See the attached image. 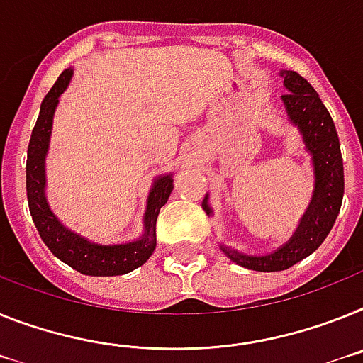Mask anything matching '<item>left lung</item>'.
<instances>
[{"instance_id":"obj_1","label":"left lung","mask_w":363,"mask_h":363,"mask_svg":"<svg viewBox=\"0 0 363 363\" xmlns=\"http://www.w3.org/2000/svg\"><path fill=\"white\" fill-rule=\"evenodd\" d=\"M284 86L282 96L288 118L299 127L306 151L312 155L313 164V196L308 208L301 218L299 227L288 242L277 251L264 257H251L221 245L223 252L238 266L255 271H282L310 257L325 242L334 227L343 201V158L340 151L336 127L312 84L297 72L282 69ZM206 214H212L208 196L203 201Z\"/></svg>"}]
</instances>
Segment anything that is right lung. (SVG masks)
Here are the masks:
<instances>
[{"mask_svg": "<svg viewBox=\"0 0 363 363\" xmlns=\"http://www.w3.org/2000/svg\"><path fill=\"white\" fill-rule=\"evenodd\" d=\"M73 69H64L40 105V114L33 129L29 149H27L26 186L29 210L42 242L50 247L55 257L68 264L83 275L114 277L125 275L147 262L157 247V218L158 212L169 199L173 190V177L162 175L153 182L149 191L147 208L144 216V234L136 242L118 245H99L79 236L60 223L51 212L45 199V155L50 147L51 125L55 108L59 105L60 94L68 88Z\"/></svg>", "mask_w": 363, "mask_h": 363, "instance_id": "right-lung-1", "label": "right lung"}]
</instances>
